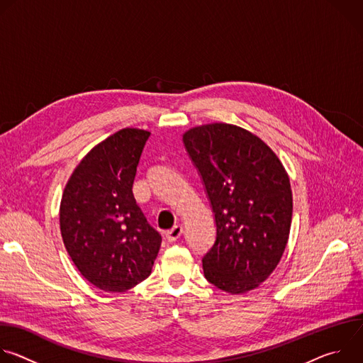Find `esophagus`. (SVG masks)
Listing matches in <instances>:
<instances>
[{
	"label": "esophagus",
	"mask_w": 363,
	"mask_h": 363,
	"mask_svg": "<svg viewBox=\"0 0 363 363\" xmlns=\"http://www.w3.org/2000/svg\"><path fill=\"white\" fill-rule=\"evenodd\" d=\"M182 234H184L182 225H175L172 230H169V231L167 233V240H168L169 242H174V241H177L178 238H181Z\"/></svg>",
	"instance_id": "esophagus-1"
}]
</instances>
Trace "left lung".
Wrapping results in <instances>:
<instances>
[{"instance_id":"obj_1","label":"left lung","mask_w":363,"mask_h":363,"mask_svg":"<svg viewBox=\"0 0 363 363\" xmlns=\"http://www.w3.org/2000/svg\"><path fill=\"white\" fill-rule=\"evenodd\" d=\"M216 217L217 237L202 258L203 276L231 294L260 286L284 252L293 214L289 175L254 133L228 123L182 136Z\"/></svg>"}]
</instances>
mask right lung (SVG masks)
Here are the masks:
<instances>
[{
  "mask_svg": "<svg viewBox=\"0 0 363 363\" xmlns=\"http://www.w3.org/2000/svg\"><path fill=\"white\" fill-rule=\"evenodd\" d=\"M150 132L125 128L96 145L69 178L60 202L65 247L80 274L105 291L149 277L162 237L132 192Z\"/></svg>",
  "mask_w": 363,
  "mask_h": 363,
  "instance_id": "1",
  "label": "right lung"
}]
</instances>
